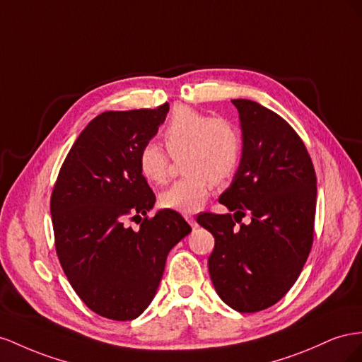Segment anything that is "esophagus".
Masks as SVG:
<instances>
[{
	"instance_id": "esophagus-1",
	"label": "esophagus",
	"mask_w": 362,
	"mask_h": 362,
	"mask_svg": "<svg viewBox=\"0 0 362 362\" xmlns=\"http://www.w3.org/2000/svg\"><path fill=\"white\" fill-rule=\"evenodd\" d=\"M185 220H187L191 224L192 229H195V227H197V223H195V218H194L192 215H185Z\"/></svg>"
}]
</instances>
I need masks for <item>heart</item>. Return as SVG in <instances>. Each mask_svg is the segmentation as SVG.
Returning <instances> with one entry per match:
<instances>
[{"mask_svg": "<svg viewBox=\"0 0 362 362\" xmlns=\"http://www.w3.org/2000/svg\"><path fill=\"white\" fill-rule=\"evenodd\" d=\"M163 141L173 156L185 153L182 170L187 173L159 195L162 208L177 212L199 211L209 197L211 187L223 185L235 171L243 154V136L233 122L209 118L191 107L174 110ZM138 168L148 183H163L168 174V156L156 142L144 144Z\"/></svg>", "mask_w": 362, "mask_h": 362, "instance_id": "1", "label": "heart"}]
</instances>
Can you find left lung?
Wrapping results in <instances>:
<instances>
[{
	"label": "left lung",
	"mask_w": 362,
	"mask_h": 362,
	"mask_svg": "<svg viewBox=\"0 0 362 362\" xmlns=\"http://www.w3.org/2000/svg\"><path fill=\"white\" fill-rule=\"evenodd\" d=\"M232 103L243 154L218 202L233 215L204 212L197 223L215 238L208 265L216 294L235 311L257 313L290 291L311 252L317 179L290 124L256 101ZM245 213L249 225L240 222Z\"/></svg>",
	"instance_id": "1"
}]
</instances>
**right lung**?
<instances>
[{
	"label": "right lung",
	"instance_id": "right-lung-1",
	"mask_svg": "<svg viewBox=\"0 0 362 362\" xmlns=\"http://www.w3.org/2000/svg\"><path fill=\"white\" fill-rule=\"evenodd\" d=\"M168 110L165 103L100 113L71 147L51 195L60 265L77 296L101 317L126 322L146 311L170 250L191 233L175 211L148 218L156 197L138 168L139 150ZM129 218L140 220L139 230L127 226Z\"/></svg>",
	"mask_w": 362,
	"mask_h": 362
}]
</instances>
